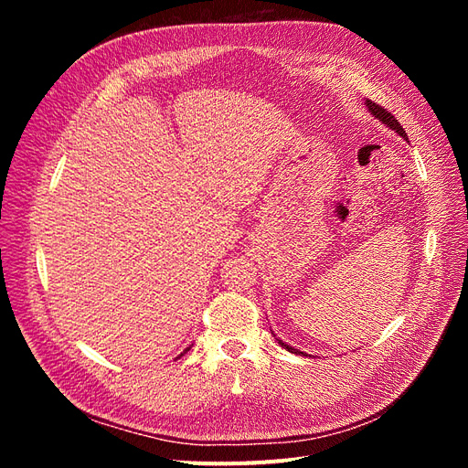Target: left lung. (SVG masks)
<instances>
[{
    "label": "left lung",
    "mask_w": 468,
    "mask_h": 468,
    "mask_svg": "<svg viewBox=\"0 0 468 468\" xmlns=\"http://www.w3.org/2000/svg\"><path fill=\"white\" fill-rule=\"evenodd\" d=\"M365 107H367V111H369L371 112V115L377 119V121H380L382 124H385V126H388V129L390 131H394L396 134H399V136H402L404 140H408V136H406V131L402 129V126H400V122L399 121H396L392 115H390V112L387 111V109H382V107H378L377 103H373V101H369V99H365ZM275 335V334H273ZM275 339H277V342H279V346L281 347H285L287 351H291V353H299V356H306V353L304 351H301V349H294L292 346H289V344H285V342H282V339H279L277 335H275ZM310 357H313V356H310Z\"/></svg>",
    "instance_id": "obj_1"
}]
</instances>
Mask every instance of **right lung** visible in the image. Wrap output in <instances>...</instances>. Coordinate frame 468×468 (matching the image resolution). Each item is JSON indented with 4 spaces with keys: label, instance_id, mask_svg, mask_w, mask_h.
<instances>
[{
    "label": "right lung",
    "instance_id": "1",
    "mask_svg": "<svg viewBox=\"0 0 468 468\" xmlns=\"http://www.w3.org/2000/svg\"><path fill=\"white\" fill-rule=\"evenodd\" d=\"M189 349H191V347H187V349H186V351H189ZM186 351H183V353H186ZM183 353H181V356H183ZM181 356H179V357H181Z\"/></svg>",
    "mask_w": 468,
    "mask_h": 468
}]
</instances>
